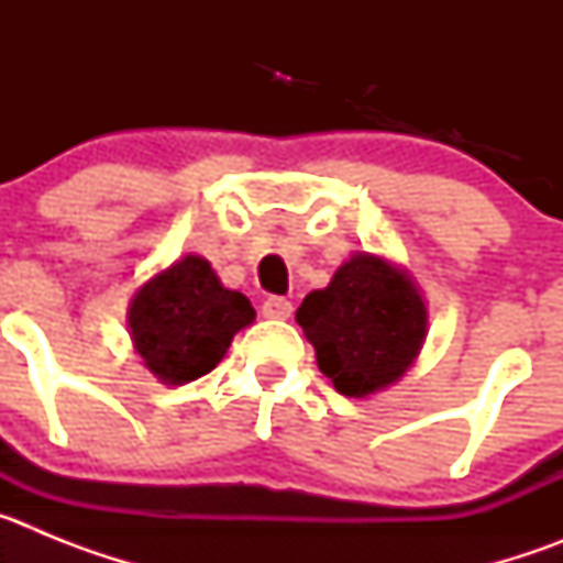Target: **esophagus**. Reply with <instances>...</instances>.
Segmentation results:
<instances>
[{
  "instance_id": "obj_1",
  "label": "esophagus",
  "mask_w": 563,
  "mask_h": 563,
  "mask_svg": "<svg viewBox=\"0 0 563 563\" xmlns=\"http://www.w3.org/2000/svg\"><path fill=\"white\" fill-rule=\"evenodd\" d=\"M262 312H265V318H290L292 305H290V301H287V298H282V296H271V298H265V305H262Z\"/></svg>"
}]
</instances>
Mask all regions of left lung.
Segmentation results:
<instances>
[{
  "mask_svg": "<svg viewBox=\"0 0 563 563\" xmlns=\"http://www.w3.org/2000/svg\"><path fill=\"white\" fill-rule=\"evenodd\" d=\"M318 369L341 395L366 397L406 375L426 341L429 312L409 273L372 253L343 262L296 312Z\"/></svg>",
  "mask_w": 563,
  "mask_h": 563,
  "instance_id": "obj_1",
  "label": "left lung"
}]
</instances>
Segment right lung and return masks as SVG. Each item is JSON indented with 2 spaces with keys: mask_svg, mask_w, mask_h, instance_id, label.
I'll use <instances>...</instances> for the list:
<instances>
[{
  "mask_svg": "<svg viewBox=\"0 0 563 563\" xmlns=\"http://www.w3.org/2000/svg\"><path fill=\"white\" fill-rule=\"evenodd\" d=\"M253 318L251 301L222 287L202 256H183L148 278L129 305L134 350L154 377L172 386L208 375Z\"/></svg>",
  "mask_w": 563,
  "mask_h": 563,
  "instance_id": "add662e5",
  "label": "right lung"
}]
</instances>
